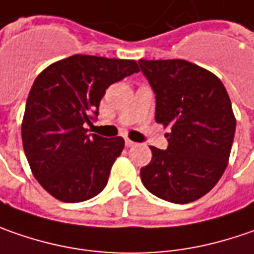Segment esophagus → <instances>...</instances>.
Masks as SVG:
<instances>
[{
    "instance_id": "34e87169",
    "label": "esophagus",
    "mask_w": 254,
    "mask_h": 254,
    "mask_svg": "<svg viewBox=\"0 0 254 254\" xmlns=\"http://www.w3.org/2000/svg\"><path fill=\"white\" fill-rule=\"evenodd\" d=\"M125 145H127V148H132V146H136V143L133 142V140H130V139H125Z\"/></svg>"
}]
</instances>
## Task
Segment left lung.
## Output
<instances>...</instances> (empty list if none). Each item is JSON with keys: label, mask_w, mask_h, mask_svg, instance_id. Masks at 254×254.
<instances>
[{"label": "left lung", "mask_w": 254, "mask_h": 254, "mask_svg": "<svg viewBox=\"0 0 254 254\" xmlns=\"http://www.w3.org/2000/svg\"><path fill=\"white\" fill-rule=\"evenodd\" d=\"M156 99L155 121L169 127L166 150L150 146L140 169L149 192L172 203L197 200L226 169L236 119L222 81L183 60H139Z\"/></svg>", "instance_id": "8db88e82"}]
</instances>
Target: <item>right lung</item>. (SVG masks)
Here are the masks:
<instances>
[{"label": "right lung", "mask_w": 254, "mask_h": 254, "mask_svg": "<svg viewBox=\"0 0 254 254\" xmlns=\"http://www.w3.org/2000/svg\"><path fill=\"white\" fill-rule=\"evenodd\" d=\"M139 72L132 60L72 55L39 73L28 95L22 145L39 185L61 202L78 203L104 190L125 146L121 136L86 133L109 85Z\"/></svg>", "instance_id": "add662e5"}]
</instances>
